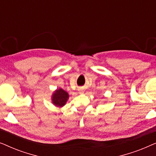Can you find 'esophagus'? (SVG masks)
<instances>
[{
  "label": "esophagus",
  "mask_w": 156,
  "mask_h": 156,
  "mask_svg": "<svg viewBox=\"0 0 156 156\" xmlns=\"http://www.w3.org/2000/svg\"><path fill=\"white\" fill-rule=\"evenodd\" d=\"M78 91H79V93H80V94L84 93V89H79Z\"/></svg>",
  "instance_id": "obj_1"
}]
</instances>
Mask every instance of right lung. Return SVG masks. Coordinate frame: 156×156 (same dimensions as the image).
<instances>
[{
    "label": "right lung",
    "mask_w": 156,
    "mask_h": 156,
    "mask_svg": "<svg viewBox=\"0 0 156 156\" xmlns=\"http://www.w3.org/2000/svg\"><path fill=\"white\" fill-rule=\"evenodd\" d=\"M69 98L67 92L62 89H57L52 95V102L57 106H63Z\"/></svg>",
    "instance_id": "1"
}]
</instances>
